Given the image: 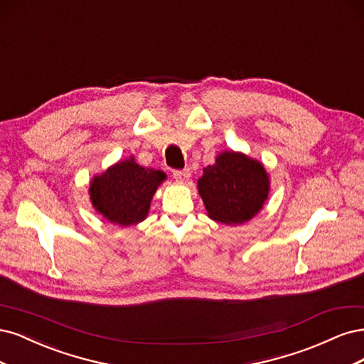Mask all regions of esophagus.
I'll return each instance as SVG.
<instances>
[{"mask_svg": "<svg viewBox=\"0 0 364 364\" xmlns=\"http://www.w3.org/2000/svg\"><path fill=\"white\" fill-rule=\"evenodd\" d=\"M173 178L178 183H187L191 178V169H181V171H173Z\"/></svg>", "mask_w": 364, "mask_h": 364, "instance_id": "obj_1", "label": "esophagus"}]
</instances>
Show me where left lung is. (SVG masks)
I'll list each match as a JSON object with an SVG mask.
<instances>
[{
	"label": "left lung",
	"instance_id": "left-lung-1",
	"mask_svg": "<svg viewBox=\"0 0 364 364\" xmlns=\"http://www.w3.org/2000/svg\"><path fill=\"white\" fill-rule=\"evenodd\" d=\"M208 218L227 225L243 224L260 212L269 195V175L260 161L224 151L198 180Z\"/></svg>",
	"mask_w": 364,
	"mask_h": 364
}]
</instances>
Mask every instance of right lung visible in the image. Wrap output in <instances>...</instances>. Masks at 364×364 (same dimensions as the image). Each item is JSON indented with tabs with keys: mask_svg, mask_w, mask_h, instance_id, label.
Masks as SVG:
<instances>
[{
	"mask_svg": "<svg viewBox=\"0 0 364 364\" xmlns=\"http://www.w3.org/2000/svg\"><path fill=\"white\" fill-rule=\"evenodd\" d=\"M165 180V172L140 166L130 157L93 177L90 201L112 224L130 227L148 216L151 199Z\"/></svg>",
	"mask_w": 364,
	"mask_h": 364,
	"instance_id": "1",
	"label": "right lung"
}]
</instances>
